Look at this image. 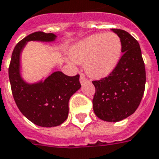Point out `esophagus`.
<instances>
[{"instance_id":"obj_1","label":"esophagus","mask_w":159,"mask_h":159,"mask_svg":"<svg viewBox=\"0 0 159 159\" xmlns=\"http://www.w3.org/2000/svg\"><path fill=\"white\" fill-rule=\"evenodd\" d=\"M86 82H88V80L86 79V77L83 75V74H82V75L80 76V82H81V84H84L86 83Z\"/></svg>"}]
</instances>
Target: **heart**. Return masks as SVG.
I'll return each instance as SVG.
<instances>
[{
    "mask_svg": "<svg viewBox=\"0 0 159 159\" xmlns=\"http://www.w3.org/2000/svg\"><path fill=\"white\" fill-rule=\"evenodd\" d=\"M122 50V42L115 33H97L75 44L70 50V57L77 64H85L86 74L98 79L115 69Z\"/></svg>",
    "mask_w": 159,
    "mask_h": 159,
    "instance_id": "b5f03b06",
    "label": "heart"
}]
</instances>
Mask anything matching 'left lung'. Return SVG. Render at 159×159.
<instances>
[{
    "instance_id": "left-lung-1",
    "label": "left lung",
    "mask_w": 159,
    "mask_h": 159,
    "mask_svg": "<svg viewBox=\"0 0 159 159\" xmlns=\"http://www.w3.org/2000/svg\"><path fill=\"white\" fill-rule=\"evenodd\" d=\"M119 37L122 56L108 77L92 83L95 87L93 109L106 122H119L135 113L145 88V68L138 42L127 32L112 29Z\"/></svg>"
}]
</instances>
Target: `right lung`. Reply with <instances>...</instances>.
Listing matches in <instances>:
<instances>
[{"label": "right lung", "mask_w": 159, "mask_h": 159, "mask_svg": "<svg viewBox=\"0 0 159 159\" xmlns=\"http://www.w3.org/2000/svg\"><path fill=\"white\" fill-rule=\"evenodd\" d=\"M56 37L54 33L43 32L27 36L15 46L9 67L11 91L17 106L29 121L43 127L59 126L67 119L69 99L81 88L80 76L69 77L57 71L44 81L28 83L20 73V55L27 42H51Z\"/></svg>", "instance_id": "obj_1"}]
</instances>
